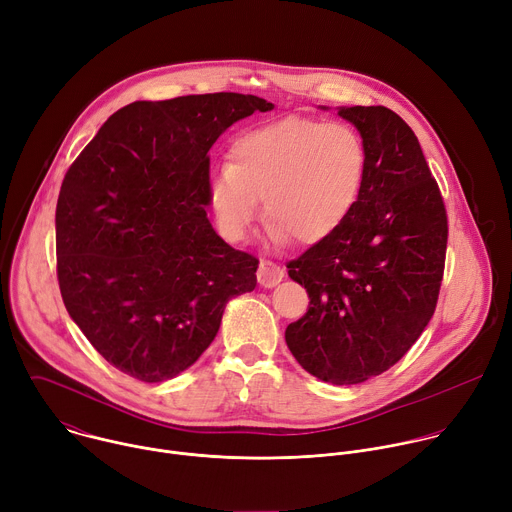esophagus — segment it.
<instances>
[{
  "label": "esophagus",
  "instance_id": "34e87169",
  "mask_svg": "<svg viewBox=\"0 0 512 512\" xmlns=\"http://www.w3.org/2000/svg\"><path fill=\"white\" fill-rule=\"evenodd\" d=\"M257 279H259V283H261L263 287H275V285L283 279V269H281L277 263L263 259V261L259 263Z\"/></svg>",
  "mask_w": 512,
  "mask_h": 512
}]
</instances>
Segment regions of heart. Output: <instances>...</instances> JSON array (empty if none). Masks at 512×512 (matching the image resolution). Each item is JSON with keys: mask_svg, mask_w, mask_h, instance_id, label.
I'll use <instances>...</instances> for the list:
<instances>
[{"mask_svg": "<svg viewBox=\"0 0 512 512\" xmlns=\"http://www.w3.org/2000/svg\"><path fill=\"white\" fill-rule=\"evenodd\" d=\"M367 174V143L348 123L287 115L239 135L231 162L210 172L206 196L218 231L247 239L263 198L269 235L314 245L352 212Z\"/></svg>", "mask_w": 512, "mask_h": 512, "instance_id": "b5f03b06", "label": "heart"}]
</instances>
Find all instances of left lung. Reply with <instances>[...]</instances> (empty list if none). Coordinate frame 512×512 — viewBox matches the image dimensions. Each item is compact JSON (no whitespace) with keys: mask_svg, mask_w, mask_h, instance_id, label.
I'll list each match as a JSON object with an SVG mask.
<instances>
[{"mask_svg":"<svg viewBox=\"0 0 512 512\" xmlns=\"http://www.w3.org/2000/svg\"><path fill=\"white\" fill-rule=\"evenodd\" d=\"M367 143V174L346 221L287 263L308 312L285 328L302 367L332 385L389 371L440 296L448 216L413 129L387 107H342Z\"/></svg>","mask_w":512,"mask_h":512,"instance_id":"obj_1","label":"left lung"}]
</instances>
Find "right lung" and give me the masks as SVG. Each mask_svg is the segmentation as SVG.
I'll list each match as a JSON object with an SVG mask.
<instances>
[{"instance_id":"obj_1","label":"right lung","mask_w":512,"mask_h":512,"mask_svg":"<svg viewBox=\"0 0 512 512\" xmlns=\"http://www.w3.org/2000/svg\"><path fill=\"white\" fill-rule=\"evenodd\" d=\"M255 95L135 101L113 113L68 168L56 202L62 302L95 350L143 383L186 371L259 259L206 218L208 150L255 111Z\"/></svg>"}]
</instances>
